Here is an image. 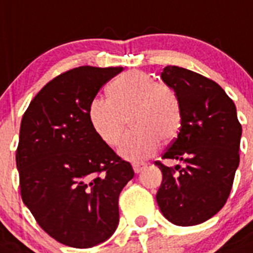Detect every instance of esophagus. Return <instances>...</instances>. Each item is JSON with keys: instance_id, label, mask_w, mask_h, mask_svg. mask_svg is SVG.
Instances as JSON below:
<instances>
[{"instance_id": "obj_1", "label": "esophagus", "mask_w": 253, "mask_h": 253, "mask_svg": "<svg viewBox=\"0 0 253 253\" xmlns=\"http://www.w3.org/2000/svg\"><path fill=\"white\" fill-rule=\"evenodd\" d=\"M145 164H133L132 165V168H133V171H135V173L136 174H139L141 171V170L143 169H145Z\"/></svg>"}]
</instances>
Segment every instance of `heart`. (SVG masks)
<instances>
[{
  "instance_id": "heart-1",
  "label": "heart",
  "mask_w": 253,
  "mask_h": 253,
  "mask_svg": "<svg viewBox=\"0 0 253 253\" xmlns=\"http://www.w3.org/2000/svg\"><path fill=\"white\" fill-rule=\"evenodd\" d=\"M109 100L94 98L88 120L98 139L108 147L120 144L130 121L132 133L123 140L120 155L140 162L160 145L173 141L182 127V105L175 89L144 71H130L108 88Z\"/></svg>"
}]
</instances>
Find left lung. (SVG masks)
<instances>
[{"label": "left lung", "instance_id": "left-lung-1", "mask_svg": "<svg viewBox=\"0 0 253 253\" xmlns=\"http://www.w3.org/2000/svg\"><path fill=\"white\" fill-rule=\"evenodd\" d=\"M162 80L175 89L182 105V127L161 155L186 165H155L162 173L156 200L178 226H194L222 208L239 165L242 125L233 100L218 84L191 70L166 66Z\"/></svg>", "mask_w": 253, "mask_h": 253}]
</instances>
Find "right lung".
Returning a JSON list of instances; mask_svg holds the SVG:
<instances>
[{"label":"right lung","instance_id":"1","mask_svg":"<svg viewBox=\"0 0 253 253\" xmlns=\"http://www.w3.org/2000/svg\"><path fill=\"white\" fill-rule=\"evenodd\" d=\"M123 67L80 66L59 74L24 112L16 148L20 196L45 233L74 248L108 239L120 221L118 198L133 178L94 133L88 106Z\"/></svg>","mask_w":253,"mask_h":253}]
</instances>
